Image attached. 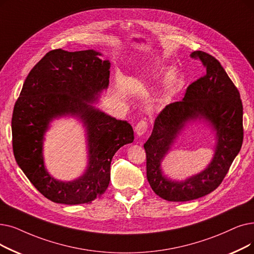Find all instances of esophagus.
Instances as JSON below:
<instances>
[{
    "label": "esophagus",
    "mask_w": 254,
    "mask_h": 254,
    "mask_svg": "<svg viewBox=\"0 0 254 254\" xmlns=\"http://www.w3.org/2000/svg\"><path fill=\"white\" fill-rule=\"evenodd\" d=\"M148 128V125H147V121L145 119H142L140 120L139 123L137 124V126L135 127V131L138 136H142L143 134H145V131Z\"/></svg>",
    "instance_id": "1"
}]
</instances>
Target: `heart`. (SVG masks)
Listing matches in <instances>:
<instances>
[{"label": "heart", "mask_w": 254, "mask_h": 254, "mask_svg": "<svg viewBox=\"0 0 254 254\" xmlns=\"http://www.w3.org/2000/svg\"><path fill=\"white\" fill-rule=\"evenodd\" d=\"M141 83V85L143 84V81H140ZM170 91H171V89H170V88H167V90L166 91H165V93L162 95V97L160 98V102L161 103H164V102H166L167 101V98L169 97V95H170Z\"/></svg>", "instance_id": "1"}]
</instances>
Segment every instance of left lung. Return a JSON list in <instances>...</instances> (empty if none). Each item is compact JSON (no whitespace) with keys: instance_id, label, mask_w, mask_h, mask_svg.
<instances>
[{"instance_id":"left-lung-1","label":"left lung","mask_w":254,"mask_h":254,"mask_svg":"<svg viewBox=\"0 0 254 254\" xmlns=\"http://www.w3.org/2000/svg\"><path fill=\"white\" fill-rule=\"evenodd\" d=\"M191 57L200 60L206 73L187 88L183 101L165 107L154 120L144 149L146 176L151 189L168 201H189L207 195L224 180L243 143V105L240 92L220 62L202 51ZM203 119L216 131L215 153L201 173L183 182L167 179L160 163L184 125Z\"/></svg>"}]
</instances>
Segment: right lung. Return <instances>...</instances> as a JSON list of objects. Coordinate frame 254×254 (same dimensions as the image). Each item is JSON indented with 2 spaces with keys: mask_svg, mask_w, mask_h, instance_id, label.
<instances>
[{
  "mask_svg": "<svg viewBox=\"0 0 254 254\" xmlns=\"http://www.w3.org/2000/svg\"><path fill=\"white\" fill-rule=\"evenodd\" d=\"M93 50L49 52L29 72L14 105L12 146L14 158L33 186L53 202L90 203L100 198L110 183L115 152L134 141V130L125 120L88 105L107 89L110 62ZM79 117L88 141V167L72 182L55 180L42 156L43 136L49 121L59 116Z\"/></svg>",
  "mask_w": 254,
  "mask_h": 254,
  "instance_id": "add662e5",
  "label": "right lung"
}]
</instances>
